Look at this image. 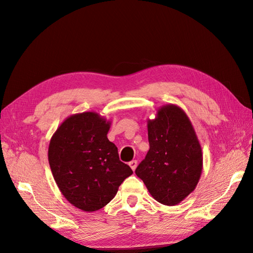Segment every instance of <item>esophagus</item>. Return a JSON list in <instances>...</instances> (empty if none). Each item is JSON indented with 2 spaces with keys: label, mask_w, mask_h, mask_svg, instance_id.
Here are the masks:
<instances>
[{
  "label": "esophagus",
  "mask_w": 253,
  "mask_h": 253,
  "mask_svg": "<svg viewBox=\"0 0 253 253\" xmlns=\"http://www.w3.org/2000/svg\"><path fill=\"white\" fill-rule=\"evenodd\" d=\"M137 165H138V162L136 160H133V161H131V162H129V166L132 170H135L137 169Z\"/></svg>",
  "instance_id": "esophagus-1"
}]
</instances>
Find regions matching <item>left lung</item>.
Instances as JSON below:
<instances>
[{
	"label": "left lung",
	"instance_id": "left-lung-1",
	"mask_svg": "<svg viewBox=\"0 0 253 253\" xmlns=\"http://www.w3.org/2000/svg\"><path fill=\"white\" fill-rule=\"evenodd\" d=\"M150 149L136 175L158 202L177 206L196 189L201 177L200 142L185 111L175 104L161 106L148 120Z\"/></svg>",
	"mask_w": 253,
	"mask_h": 253
}]
</instances>
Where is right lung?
I'll use <instances>...</instances> for the list:
<instances>
[{"mask_svg": "<svg viewBox=\"0 0 253 253\" xmlns=\"http://www.w3.org/2000/svg\"><path fill=\"white\" fill-rule=\"evenodd\" d=\"M110 127L111 122L98 113H78L68 116L50 140L47 157L58 189L85 212L105 207L132 174L107 139Z\"/></svg>", "mask_w": 253, "mask_h": 253, "instance_id": "right-lung-1", "label": "right lung"}]
</instances>
